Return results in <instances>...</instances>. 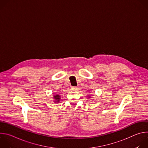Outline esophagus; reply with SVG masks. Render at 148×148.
Returning <instances> with one entry per match:
<instances>
[{
  "mask_svg": "<svg viewBox=\"0 0 148 148\" xmlns=\"http://www.w3.org/2000/svg\"><path fill=\"white\" fill-rule=\"evenodd\" d=\"M71 89L72 90H77V87L72 86V87H71Z\"/></svg>",
  "mask_w": 148,
  "mask_h": 148,
  "instance_id": "1",
  "label": "esophagus"
}]
</instances>
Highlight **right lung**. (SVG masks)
<instances>
[{"instance_id":"right-lung-1","label":"right lung","mask_w":148,"mask_h":148,"mask_svg":"<svg viewBox=\"0 0 148 148\" xmlns=\"http://www.w3.org/2000/svg\"><path fill=\"white\" fill-rule=\"evenodd\" d=\"M53 98H54V99H55V101H54L55 103H57V102H58L60 101V95H58V94L54 95Z\"/></svg>"}]
</instances>
